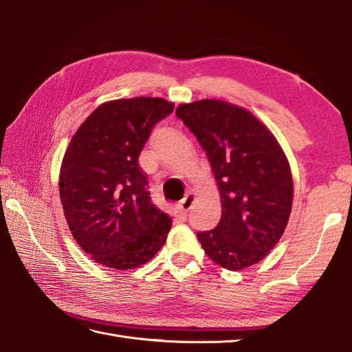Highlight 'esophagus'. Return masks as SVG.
Listing matches in <instances>:
<instances>
[{"label": "esophagus", "instance_id": "1", "mask_svg": "<svg viewBox=\"0 0 352 352\" xmlns=\"http://www.w3.org/2000/svg\"><path fill=\"white\" fill-rule=\"evenodd\" d=\"M192 202H194V194L192 192H188L185 195V198L177 204V208L180 210V212H184V214H186V212L189 211V208L192 207Z\"/></svg>", "mask_w": 352, "mask_h": 352}]
</instances>
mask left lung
I'll return each mask as SVG.
<instances>
[{
	"label": "left lung",
	"instance_id": "left-lung-1",
	"mask_svg": "<svg viewBox=\"0 0 352 352\" xmlns=\"http://www.w3.org/2000/svg\"><path fill=\"white\" fill-rule=\"evenodd\" d=\"M176 116L207 151L221 219L197 233L211 261L238 272L257 264L279 242L292 210L289 162L272 131L250 110L221 100L179 104Z\"/></svg>",
	"mask_w": 352,
	"mask_h": 352
}]
</instances>
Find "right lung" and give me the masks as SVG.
I'll return each mask as SVG.
<instances>
[{
  "label": "right lung",
  "instance_id": "right-lung-1",
  "mask_svg": "<svg viewBox=\"0 0 352 352\" xmlns=\"http://www.w3.org/2000/svg\"><path fill=\"white\" fill-rule=\"evenodd\" d=\"M173 109L154 97L107 101L72 136L58 177L61 206L74 241L104 267H140L166 242L172 217L151 202L138 160L153 126Z\"/></svg>",
  "mask_w": 352,
  "mask_h": 352
}]
</instances>
